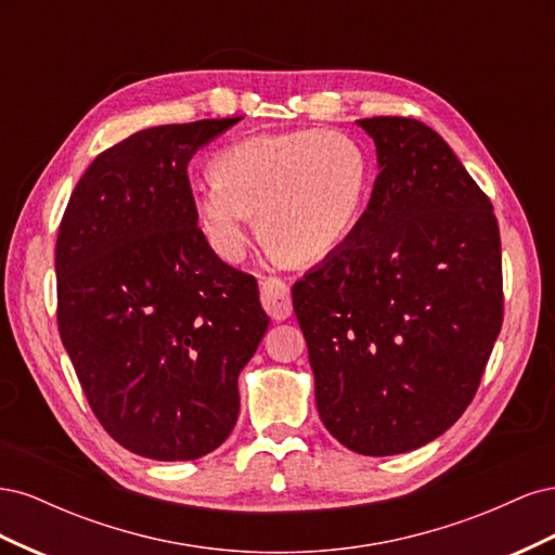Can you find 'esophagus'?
<instances>
[{"label": "esophagus", "mask_w": 555, "mask_h": 555, "mask_svg": "<svg viewBox=\"0 0 555 555\" xmlns=\"http://www.w3.org/2000/svg\"><path fill=\"white\" fill-rule=\"evenodd\" d=\"M261 304L275 322H284L292 314V289L280 278H266L261 282Z\"/></svg>", "instance_id": "obj_1"}]
</instances>
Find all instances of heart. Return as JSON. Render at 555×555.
I'll use <instances>...</instances> for the list:
<instances>
[{"label": "heart", "mask_w": 555, "mask_h": 555, "mask_svg": "<svg viewBox=\"0 0 555 555\" xmlns=\"http://www.w3.org/2000/svg\"><path fill=\"white\" fill-rule=\"evenodd\" d=\"M208 173L194 192V210L217 257L229 263L245 257L251 215L259 212L261 238L284 259L308 263L357 227L371 166L343 131L296 129L222 147Z\"/></svg>", "instance_id": "obj_1"}]
</instances>
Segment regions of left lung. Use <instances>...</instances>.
<instances>
[{"mask_svg": "<svg viewBox=\"0 0 555 555\" xmlns=\"http://www.w3.org/2000/svg\"><path fill=\"white\" fill-rule=\"evenodd\" d=\"M359 125L377 147L371 201L292 298L324 426L393 456L456 424L479 389L505 310L500 229L438 131L398 115Z\"/></svg>", "mask_w": 555, "mask_h": 555, "instance_id": "obj_1", "label": "left lung"}]
</instances>
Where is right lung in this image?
<instances>
[{
	"instance_id": "add662e5",
	"label": "right lung",
	"mask_w": 555,
	"mask_h": 555,
	"mask_svg": "<svg viewBox=\"0 0 555 555\" xmlns=\"http://www.w3.org/2000/svg\"><path fill=\"white\" fill-rule=\"evenodd\" d=\"M241 117L150 127L88 166L57 231V328L99 424L155 461L236 426L238 375L268 328L257 280L196 227L188 164Z\"/></svg>"
}]
</instances>
